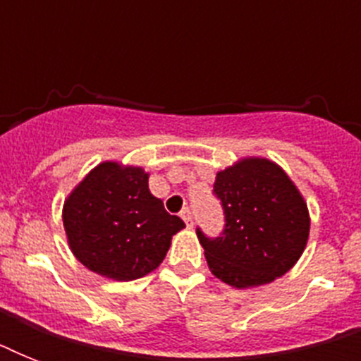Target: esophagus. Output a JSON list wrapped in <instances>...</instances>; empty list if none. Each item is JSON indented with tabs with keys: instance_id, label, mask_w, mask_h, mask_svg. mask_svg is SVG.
<instances>
[{
	"instance_id": "esophagus-1",
	"label": "esophagus",
	"mask_w": 361,
	"mask_h": 361,
	"mask_svg": "<svg viewBox=\"0 0 361 361\" xmlns=\"http://www.w3.org/2000/svg\"><path fill=\"white\" fill-rule=\"evenodd\" d=\"M180 215H181V219L185 221L187 223V226H191L192 225V212L189 208H183L180 212Z\"/></svg>"
}]
</instances>
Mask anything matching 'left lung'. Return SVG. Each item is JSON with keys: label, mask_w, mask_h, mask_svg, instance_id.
<instances>
[{"label": "left lung", "mask_w": 361, "mask_h": 361, "mask_svg": "<svg viewBox=\"0 0 361 361\" xmlns=\"http://www.w3.org/2000/svg\"><path fill=\"white\" fill-rule=\"evenodd\" d=\"M214 197L225 225L198 240L215 277L236 288L271 283L296 264L309 236V214L288 176L266 159H245L217 174Z\"/></svg>", "instance_id": "left-lung-1"}]
</instances>
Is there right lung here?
<instances>
[{
	"label": "right lung",
	"instance_id": "right-lung-1",
	"mask_svg": "<svg viewBox=\"0 0 361 361\" xmlns=\"http://www.w3.org/2000/svg\"><path fill=\"white\" fill-rule=\"evenodd\" d=\"M63 225L71 249L86 268L133 281L163 262L170 240L185 223L149 192L144 170L103 163L67 198Z\"/></svg>",
	"mask_w": 361,
	"mask_h": 361
}]
</instances>
